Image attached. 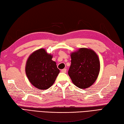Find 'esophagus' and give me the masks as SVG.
<instances>
[{"mask_svg": "<svg viewBox=\"0 0 124 124\" xmlns=\"http://www.w3.org/2000/svg\"><path fill=\"white\" fill-rule=\"evenodd\" d=\"M62 72H64V73H66V69H62Z\"/></svg>", "mask_w": 124, "mask_h": 124, "instance_id": "34e87169", "label": "esophagus"}]
</instances>
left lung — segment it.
<instances>
[{"mask_svg": "<svg viewBox=\"0 0 124 124\" xmlns=\"http://www.w3.org/2000/svg\"><path fill=\"white\" fill-rule=\"evenodd\" d=\"M71 64L68 74L78 88L86 89L96 81L100 70L99 56L94 51L81 48L71 53Z\"/></svg>", "mask_w": 124, "mask_h": 124, "instance_id": "obj_1", "label": "left lung"}]
</instances>
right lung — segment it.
<instances>
[{
	"instance_id": "right-lung-1",
	"label": "right lung",
	"mask_w": 124,
	"mask_h": 124,
	"mask_svg": "<svg viewBox=\"0 0 124 124\" xmlns=\"http://www.w3.org/2000/svg\"><path fill=\"white\" fill-rule=\"evenodd\" d=\"M53 55L44 48H40L30 54L25 65V73L32 85L40 90H46L53 85L60 70Z\"/></svg>"
}]
</instances>
